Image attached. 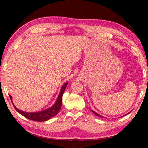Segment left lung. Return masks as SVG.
Listing matches in <instances>:
<instances>
[{"label": "left lung", "instance_id": "obj_1", "mask_svg": "<svg viewBox=\"0 0 148 148\" xmlns=\"http://www.w3.org/2000/svg\"><path fill=\"white\" fill-rule=\"evenodd\" d=\"M91 111H92V113H93L94 114H95V115H96V116H98V117H102V118H104V116H101V115H99V114H97V112H95V111H93V110H91ZM130 112H129V113H130ZM129 113H128V114H129Z\"/></svg>", "mask_w": 148, "mask_h": 148}]
</instances>
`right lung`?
I'll use <instances>...</instances> for the list:
<instances>
[{
  "mask_svg": "<svg viewBox=\"0 0 148 148\" xmlns=\"http://www.w3.org/2000/svg\"><path fill=\"white\" fill-rule=\"evenodd\" d=\"M67 85H68V82L64 83L63 86H62L61 91H60V92L58 95V97H57L56 101L53 106L49 108L42 110V111L40 112H26L22 111V110H20L18 108H17L16 106L13 104V102H12V97L11 95H10V98L11 101L14 105L15 109L16 110V111L21 115H22L23 116L25 117L27 119L32 120V121H46L47 120L51 119V117L56 116V115L59 113L60 110H61V108L62 106V95L64 93V90L66 89Z\"/></svg>",
  "mask_w": 148,
  "mask_h": 148,
  "instance_id": "obj_1",
  "label": "right lung"
}]
</instances>
